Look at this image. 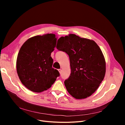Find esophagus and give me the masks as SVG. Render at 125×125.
<instances>
[{"mask_svg": "<svg viewBox=\"0 0 125 125\" xmlns=\"http://www.w3.org/2000/svg\"><path fill=\"white\" fill-rule=\"evenodd\" d=\"M58 71L59 72V73L61 74V72H62V70L61 69H58Z\"/></svg>", "mask_w": 125, "mask_h": 125, "instance_id": "1", "label": "esophagus"}]
</instances>
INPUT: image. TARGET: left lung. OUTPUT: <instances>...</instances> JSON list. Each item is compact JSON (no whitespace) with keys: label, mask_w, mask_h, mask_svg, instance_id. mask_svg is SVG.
<instances>
[{"label":"left lung","mask_w":125,"mask_h":125,"mask_svg":"<svg viewBox=\"0 0 125 125\" xmlns=\"http://www.w3.org/2000/svg\"><path fill=\"white\" fill-rule=\"evenodd\" d=\"M57 49L69 56L71 73L65 80L68 93L75 99L91 96L99 87L105 74L106 64L97 44L75 34L61 37Z\"/></svg>","instance_id":"obj_1"}]
</instances>
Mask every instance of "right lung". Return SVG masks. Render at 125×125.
I'll return each instance as SVG.
<instances>
[{
	"label": "right lung",
	"instance_id": "1",
	"mask_svg": "<svg viewBox=\"0 0 125 125\" xmlns=\"http://www.w3.org/2000/svg\"><path fill=\"white\" fill-rule=\"evenodd\" d=\"M57 38L54 34L37 35L22 45L17 59V71L22 83L34 92H42L51 87L60 73L52 67L51 57Z\"/></svg>",
	"mask_w": 125,
	"mask_h": 125
}]
</instances>
